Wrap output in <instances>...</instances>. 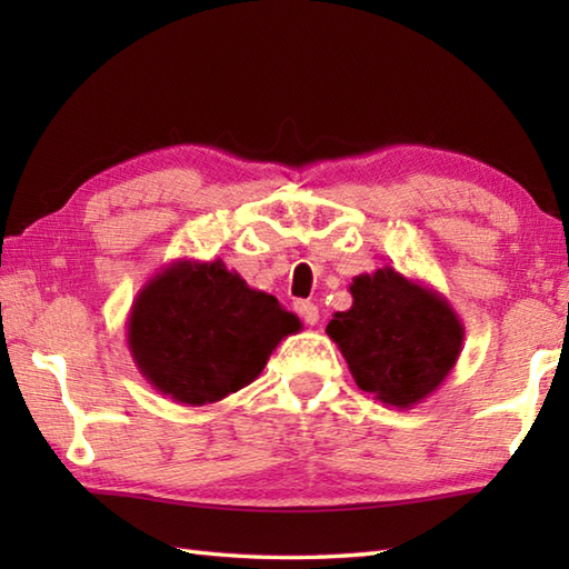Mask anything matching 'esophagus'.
<instances>
[{"label":"esophagus","mask_w":569,"mask_h":569,"mask_svg":"<svg viewBox=\"0 0 569 569\" xmlns=\"http://www.w3.org/2000/svg\"><path fill=\"white\" fill-rule=\"evenodd\" d=\"M296 312L303 318L306 325H316L320 320V310L316 303H308V300H298L296 303Z\"/></svg>","instance_id":"34e87169"}]
</instances>
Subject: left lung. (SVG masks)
Returning <instances> with one entry per match:
<instances>
[{
	"label": "left lung",
	"instance_id": "1",
	"mask_svg": "<svg viewBox=\"0 0 569 569\" xmlns=\"http://www.w3.org/2000/svg\"><path fill=\"white\" fill-rule=\"evenodd\" d=\"M352 308L335 312L330 340L361 391L393 408H413L442 386L465 342V325L435 288L383 266L355 276Z\"/></svg>",
	"mask_w": 569,
	"mask_h": 569
}]
</instances>
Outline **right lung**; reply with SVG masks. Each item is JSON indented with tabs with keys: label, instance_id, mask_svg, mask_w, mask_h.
I'll list each match as a JSON object with an SVG mask.
<instances>
[{
	"label": "right lung",
	"instance_id": "1",
	"mask_svg": "<svg viewBox=\"0 0 569 569\" xmlns=\"http://www.w3.org/2000/svg\"><path fill=\"white\" fill-rule=\"evenodd\" d=\"M303 322L222 259H178L151 276L127 318V345L156 391L208 406L244 389Z\"/></svg>",
	"mask_w": 569,
	"mask_h": 569
}]
</instances>
